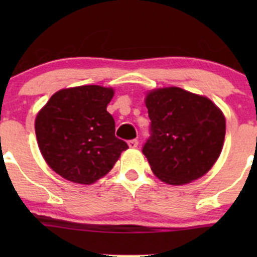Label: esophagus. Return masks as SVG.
<instances>
[{"label": "esophagus", "instance_id": "obj_1", "mask_svg": "<svg viewBox=\"0 0 257 257\" xmlns=\"http://www.w3.org/2000/svg\"><path fill=\"white\" fill-rule=\"evenodd\" d=\"M138 143L139 142L137 141V139H132V141L128 142V145H129V148H137L138 147Z\"/></svg>", "mask_w": 257, "mask_h": 257}]
</instances>
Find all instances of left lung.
Segmentation results:
<instances>
[{
  "mask_svg": "<svg viewBox=\"0 0 257 257\" xmlns=\"http://www.w3.org/2000/svg\"><path fill=\"white\" fill-rule=\"evenodd\" d=\"M150 137L143 145L153 173L164 183L183 185L203 177L221 153L225 118L205 97L178 87L147 95Z\"/></svg>",
  "mask_w": 257,
  "mask_h": 257,
  "instance_id": "left-lung-1",
  "label": "left lung"
}]
</instances>
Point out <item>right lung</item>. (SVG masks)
<instances>
[{
    "label": "right lung",
    "mask_w": 257,
    "mask_h": 257,
    "mask_svg": "<svg viewBox=\"0 0 257 257\" xmlns=\"http://www.w3.org/2000/svg\"><path fill=\"white\" fill-rule=\"evenodd\" d=\"M113 94V89L100 85L62 89L38 113V147L57 174L73 183L92 184L128 149L115 137V121L107 112Z\"/></svg>",
    "instance_id": "right-lung-1"
}]
</instances>
